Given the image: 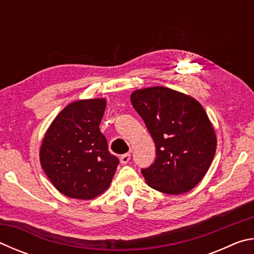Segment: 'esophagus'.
<instances>
[{"label":"esophagus","instance_id":"esophagus-1","mask_svg":"<svg viewBox=\"0 0 254 254\" xmlns=\"http://www.w3.org/2000/svg\"><path fill=\"white\" fill-rule=\"evenodd\" d=\"M130 159H131L130 153H124V154H122L121 158H120V161H121L122 165H126V163L130 161Z\"/></svg>","mask_w":254,"mask_h":254}]
</instances>
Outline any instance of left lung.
Returning a JSON list of instances; mask_svg holds the SVG:
<instances>
[{
	"label": "left lung",
	"mask_w": 254,
	"mask_h": 254,
	"mask_svg": "<svg viewBox=\"0 0 254 254\" xmlns=\"http://www.w3.org/2000/svg\"><path fill=\"white\" fill-rule=\"evenodd\" d=\"M131 103L156 143V160L142 169L150 187L169 195L191 190L207 173L216 135L195 98L167 87L136 89Z\"/></svg>",
	"instance_id": "8db88e82"
}]
</instances>
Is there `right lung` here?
Here are the masks:
<instances>
[{
  "label": "right lung",
  "instance_id": "obj_1",
  "mask_svg": "<svg viewBox=\"0 0 254 254\" xmlns=\"http://www.w3.org/2000/svg\"><path fill=\"white\" fill-rule=\"evenodd\" d=\"M104 98L67 105L50 124L40 147V163L50 182L67 197L92 199L111 185L119 159L100 131Z\"/></svg>",
  "mask_w": 254,
  "mask_h": 254
}]
</instances>
